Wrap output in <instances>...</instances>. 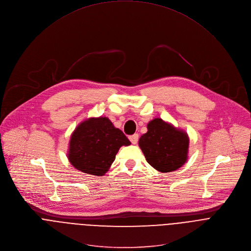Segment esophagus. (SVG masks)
I'll return each instance as SVG.
<instances>
[{
	"mask_svg": "<svg viewBox=\"0 0 251 251\" xmlns=\"http://www.w3.org/2000/svg\"><path fill=\"white\" fill-rule=\"evenodd\" d=\"M129 140L131 141V143L132 144H137L138 143V140H139V135L138 134H134V135H131L130 137H129Z\"/></svg>",
	"mask_w": 251,
	"mask_h": 251,
	"instance_id": "esophagus-1",
	"label": "esophagus"
}]
</instances>
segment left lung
<instances>
[{"label":"left lung","mask_w":251,"mask_h":251,"mask_svg":"<svg viewBox=\"0 0 251 251\" xmlns=\"http://www.w3.org/2000/svg\"><path fill=\"white\" fill-rule=\"evenodd\" d=\"M147 128L148 132L139 140L147 161L160 173L178 170L187 160V134L160 118L149 122Z\"/></svg>","instance_id":"left-lung-1"}]
</instances>
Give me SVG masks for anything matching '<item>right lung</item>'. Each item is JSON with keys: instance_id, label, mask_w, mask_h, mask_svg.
<instances>
[{"instance_id": "right-lung-1", "label": "right lung", "mask_w": 251, "mask_h": 251, "mask_svg": "<svg viewBox=\"0 0 251 251\" xmlns=\"http://www.w3.org/2000/svg\"><path fill=\"white\" fill-rule=\"evenodd\" d=\"M131 143L106 117L81 122L70 140L68 158L77 171L102 176L110 168L122 146Z\"/></svg>"}]
</instances>
